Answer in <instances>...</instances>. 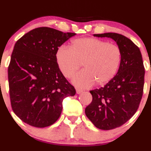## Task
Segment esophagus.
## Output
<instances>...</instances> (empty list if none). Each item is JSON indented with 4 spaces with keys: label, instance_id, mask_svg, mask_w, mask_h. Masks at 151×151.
<instances>
[{
    "label": "esophagus",
    "instance_id": "esophagus-1",
    "mask_svg": "<svg viewBox=\"0 0 151 151\" xmlns=\"http://www.w3.org/2000/svg\"><path fill=\"white\" fill-rule=\"evenodd\" d=\"M76 91H77V93H78V94H80L81 93H82L83 92V90L81 89V88H76Z\"/></svg>",
    "mask_w": 151,
    "mask_h": 151
}]
</instances>
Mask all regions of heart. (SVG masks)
Wrapping results in <instances>:
<instances>
[{
  "label": "heart",
  "instance_id": "1",
  "mask_svg": "<svg viewBox=\"0 0 151 151\" xmlns=\"http://www.w3.org/2000/svg\"><path fill=\"white\" fill-rule=\"evenodd\" d=\"M122 52L117 45L95 38L72 41L70 48L60 47L56 60L63 75L70 79L83 66L84 70L74 77L72 82L79 87H88L95 82L101 86L109 82L120 65Z\"/></svg>",
  "mask_w": 151,
  "mask_h": 151
}]
</instances>
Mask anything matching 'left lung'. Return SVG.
<instances>
[{"mask_svg": "<svg viewBox=\"0 0 151 151\" xmlns=\"http://www.w3.org/2000/svg\"><path fill=\"white\" fill-rule=\"evenodd\" d=\"M94 36L111 38L122 52L117 74L103 87L91 91L92 102L85 109L86 117L96 127L110 130L125 124L139 108L145 68L139 47L127 37L117 33Z\"/></svg>", "mask_w": 151, "mask_h": 151, "instance_id": "1", "label": "left lung"}]
</instances>
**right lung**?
<instances>
[{"mask_svg": "<svg viewBox=\"0 0 151 151\" xmlns=\"http://www.w3.org/2000/svg\"><path fill=\"white\" fill-rule=\"evenodd\" d=\"M75 34L39 27L14 44L8 66L10 103L27 124L43 128L54 124L60 116L63 100L75 95L56 60L58 47Z\"/></svg>", "mask_w": 151, "mask_h": 151, "instance_id": "obj_1", "label": "right lung"}]
</instances>
